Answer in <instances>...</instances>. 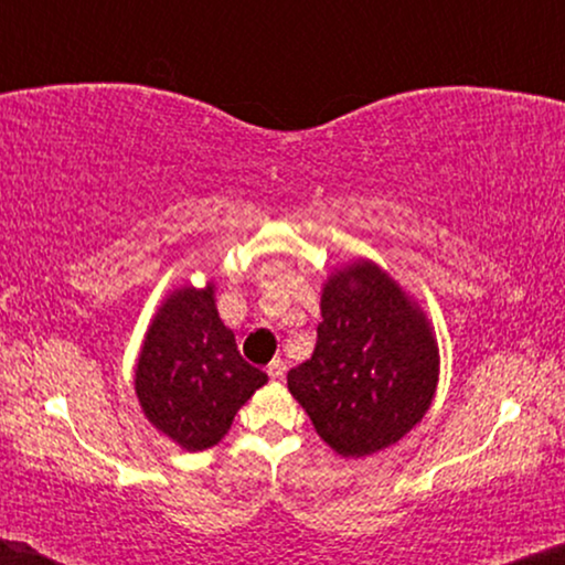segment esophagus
Here are the masks:
<instances>
[{
	"label": "esophagus",
	"mask_w": 565,
	"mask_h": 565,
	"mask_svg": "<svg viewBox=\"0 0 565 565\" xmlns=\"http://www.w3.org/2000/svg\"><path fill=\"white\" fill-rule=\"evenodd\" d=\"M267 373H269V377H273V381H280V377L285 375V362L280 358L273 360L267 365Z\"/></svg>",
	"instance_id": "1"
}]
</instances>
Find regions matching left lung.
<instances>
[{
  "label": "left lung",
  "instance_id": "1",
  "mask_svg": "<svg viewBox=\"0 0 565 565\" xmlns=\"http://www.w3.org/2000/svg\"><path fill=\"white\" fill-rule=\"evenodd\" d=\"M311 360L288 388L344 458L398 443L435 398L439 354L429 321L373 262L329 277Z\"/></svg>",
  "mask_w": 565,
  "mask_h": 565
}]
</instances>
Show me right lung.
<instances>
[{"label":"right lung","instance_id":"add662e5","mask_svg":"<svg viewBox=\"0 0 565 565\" xmlns=\"http://www.w3.org/2000/svg\"><path fill=\"white\" fill-rule=\"evenodd\" d=\"M267 373L238 352L215 311L213 285L182 288L159 308L136 367V396L159 431L184 450H207Z\"/></svg>","mask_w":565,"mask_h":565}]
</instances>
